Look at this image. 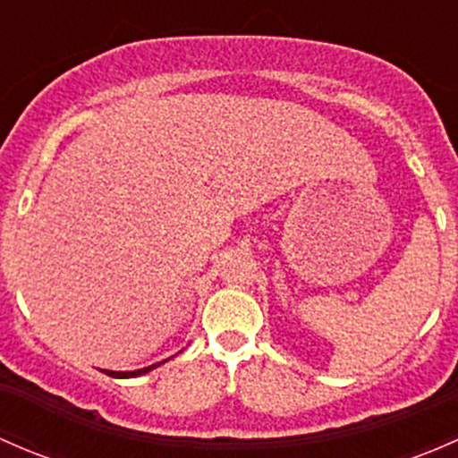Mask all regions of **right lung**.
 Listing matches in <instances>:
<instances>
[{"label":"right lung","mask_w":458,"mask_h":458,"mask_svg":"<svg viewBox=\"0 0 458 458\" xmlns=\"http://www.w3.org/2000/svg\"><path fill=\"white\" fill-rule=\"evenodd\" d=\"M164 363V361H161ZM159 366V363H155V366H150V368H143V370H135V372H110V370H104L106 374H110V377H119V378H126V377H140V374H146V372H150L152 368H157Z\"/></svg>","instance_id":"obj_1"}]
</instances>
